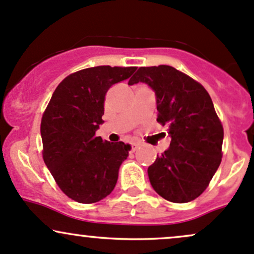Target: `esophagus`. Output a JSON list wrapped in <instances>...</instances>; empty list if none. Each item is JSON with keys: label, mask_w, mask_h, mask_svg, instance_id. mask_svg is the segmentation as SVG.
<instances>
[{"label": "esophagus", "mask_w": 254, "mask_h": 254, "mask_svg": "<svg viewBox=\"0 0 254 254\" xmlns=\"http://www.w3.org/2000/svg\"><path fill=\"white\" fill-rule=\"evenodd\" d=\"M139 146H140V145L138 144V142H133L132 144V149H130V151H132V152H134V151H136L139 149Z\"/></svg>", "instance_id": "34e87169"}]
</instances>
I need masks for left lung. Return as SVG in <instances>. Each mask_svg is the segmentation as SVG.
<instances>
[{
    "instance_id": "obj_1",
    "label": "left lung",
    "mask_w": 254,
    "mask_h": 254,
    "mask_svg": "<svg viewBox=\"0 0 254 254\" xmlns=\"http://www.w3.org/2000/svg\"><path fill=\"white\" fill-rule=\"evenodd\" d=\"M152 89L157 121L167 125L170 146L147 169L151 186L167 200L189 203L206 190L222 158L223 127L207 91L170 65L140 67L128 85Z\"/></svg>"
}]
</instances>
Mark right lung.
<instances>
[{"instance_id":"1","label":"right lung","mask_w":254,"mask_h":254,"mask_svg":"<svg viewBox=\"0 0 254 254\" xmlns=\"http://www.w3.org/2000/svg\"><path fill=\"white\" fill-rule=\"evenodd\" d=\"M136 67L86 68L64 79L42 118L43 158L65 195L81 204L113 192L129 144L103 141L104 97L113 85L129 78Z\"/></svg>"}]
</instances>
